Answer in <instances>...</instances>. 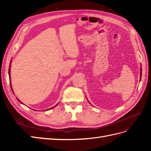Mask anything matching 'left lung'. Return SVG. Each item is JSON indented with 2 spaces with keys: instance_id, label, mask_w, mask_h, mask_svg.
Segmentation results:
<instances>
[{
  "instance_id": "left-lung-1",
  "label": "left lung",
  "mask_w": 151,
  "mask_h": 151,
  "mask_svg": "<svg viewBox=\"0 0 151 151\" xmlns=\"http://www.w3.org/2000/svg\"><path fill=\"white\" fill-rule=\"evenodd\" d=\"M141 77H142V67H140V79H141ZM88 102H89V101H88ZM91 104V103H90Z\"/></svg>"
}]
</instances>
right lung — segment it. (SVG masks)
Listing matches in <instances>:
<instances>
[{
  "instance_id": "obj_1",
  "label": "right lung",
  "mask_w": 151,
  "mask_h": 151,
  "mask_svg": "<svg viewBox=\"0 0 151 151\" xmlns=\"http://www.w3.org/2000/svg\"><path fill=\"white\" fill-rule=\"evenodd\" d=\"M11 62H10V65H9V77H10V85H11V89H12V93H13V90H12V86H11ZM17 99L18 100V101H19L21 103H22V104H23L22 103L21 101H19V99H18L17 98ZM57 105H55V106L54 107H55ZM54 107H52V108H49V109H46V110H48V109H52V108H54ZM34 110V109H33Z\"/></svg>"
}]
</instances>
